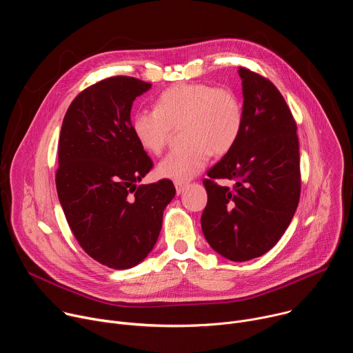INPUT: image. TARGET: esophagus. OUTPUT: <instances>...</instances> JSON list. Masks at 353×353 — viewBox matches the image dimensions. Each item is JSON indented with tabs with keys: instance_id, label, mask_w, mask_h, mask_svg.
<instances>
[{
	"instance_id": "esophagus-1",
	"label": "esophagus",
	"mask_w": 353,
	"mask_h": 353,
	"mask_svg": "<svg viewBox=\"0 0 353 353\" xmlns=\"http://www.w3.org/2000/svg\"><path fill=\"white\" fill-rule=\"evenodd\" d=\"M174 187H176V192H177V195H180V194L184 191V188H185V183L174 181Z\"/></svg>"
}]
</instances>
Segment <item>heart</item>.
<instances>
[{
	"mask_svg": "<svg viewBox=\"0 0 353 353\" xmlns=\"http://www.w3.org/2000/svg\"><path fill=\"white\" fill-rule=\"evenodd\" d=\"M243 120V106L233 90L208 83H180L157 99L155 109L137 110L131 130L146 152L159 155L174 130L184 127L188 145L170 152L158 165L161 177L184 183L204 170L212 152L225 155L232 150Z\"/></svg>",
	"mask_w": 353,
	"mask_h": 353,
	"instance_id": "1",
	"label": "heart"
}]
</instances>
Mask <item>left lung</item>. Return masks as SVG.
<instances>
[{
  "label": "left lung",
  "instance_id": "left-lung-1",
  "mask_svg": "<svg viewBox=\"0 0 353 353\" xmlns=\"http://www.w3.org/2000/svg\"><path fill=\"white\" fill-rule=\"evenodd\" d=\"M243 130L232 150L208 170L201 228L210 245L230 261L265 254L288 229L300 198L296 121L267 78L240 67ZM216 178L234 179L233 189Z\"/></svg>",
  "mask_w": 353,
  "mask_h": 353
}]
</instances>
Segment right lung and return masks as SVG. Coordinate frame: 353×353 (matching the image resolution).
I'll return each instance as SVG.
<instances>
[{"instance_id":"right-lung-1","label":"right lung","mask_w":353,"mask_h":353,"mask_svg":"<svg viewBox=\"0 0 353 353\" xmlns=\"http://www.w3.org/2000/svg\"><path fill=\"white\" fill-rule=\"evenodd\" d=\"M150 86L120 75L86 88L70 105L59 139L56 185L67 222L85 253L114 270L132 268L152 251L176 194L168 179L137 185L154 163L130 114Z\"/></svg>"}]
</instances>
